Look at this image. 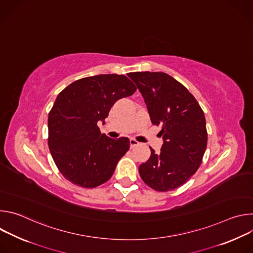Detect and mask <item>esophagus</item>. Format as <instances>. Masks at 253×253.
<instances>
[{"mask_svg":"<svg viewBox=\"0 0 253 253\" xmlns=\"http://www.w3.org/2000/svg\"><path fill=\"white\" fill-rule=\"evenodd\" d=\"M138 145H139V142H138V141H136V140L133 139V138L130 139V147H131V148H134V147H136V146H138Z\"/></svg>","mask_w":253,"mask_h":253,"instance_id":"obj_1","label":"esophagus"}]
</instances>
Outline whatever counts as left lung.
Wrapping results in <instances>:
<instances>
[{"label": "left lung", "instance_id": "obj_1", "mask_svg": "<svg viewBox=\"0 0 253 253\" xmlns=\"http://www.w3.org/2000/svg\"><path fill=\"white\" fill-rule=\"evenodd\" d=\"M144 98L151 122L161 125V152L139 166L143 181L157 191L184 184L199 168L206 146L205 116L193 95L163 72L128 75Z\"/></svg>", "mask_w": 253, "mask_h": 253}]
</instances>
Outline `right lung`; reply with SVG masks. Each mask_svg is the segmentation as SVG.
I'll return each mask as SVG.
<instances>
[{"mask_svg": "<svg viewBox=\"0 0 253 253\" xmlns=\"http://www.w3.org/2000/svg\"><path fill=\"white\" fill-rule=\"evenodd\" d=\"M135 91L126 76L102 74L71 83L58 95L48 117V145L67 180L94 188L111 178L130 141L102 134L97 124L105 123L117 100Z\"/></svg>", "mask_w": 253, "mask_h": 253, "instance_id": "add662e5", "label": "right lung"}]
</instances>
